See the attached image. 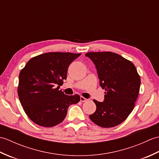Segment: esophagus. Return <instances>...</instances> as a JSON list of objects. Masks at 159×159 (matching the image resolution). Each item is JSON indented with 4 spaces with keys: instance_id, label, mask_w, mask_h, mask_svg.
Listing matches in <instances>:
<instances>
[{
    "instance_id": "34e87169",
    "label": "esophagus",
    "mask_w": 159,
    "mask_h": 159,
    "mask_svg": "<svg viewBox=\"0 0 159 159\" xmlns=\"http://www.w3.org/2000/svg\"><path fill=\"white\" fill-rule=\"evenodd\" d=\"M88 100H89V99H87V98H85L80 96V101H81V102H87Z\"/></svg>"
}]
</instances>
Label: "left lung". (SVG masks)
<instances>
[{
  "label": "left lung",
  "instance_id": "8db88e82",
  "mask_svg": "<svg viewBox=\"0 0 159 159\" xmlns=\"http://www.w3.org/2000/svg\"><path fill=\"white\" fill-rule=\"evenodd\" d=\"M85 56L95 64L100 85L106 91L104 102L93 100L96 110L89 118L101 127L116 126L134 109L139 92L140 76L134 64L118 54L91 52Z\"/></svg>",
  "mask_w": 159,
  "mask_h": 159
}]
</instances>
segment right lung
Wrapping results in <instances>:
<instances>
[{"mask_svg":"<svg viewBox=\"0 0 159 159\" xmlns=\"http://www.w3.org/2000/svg\"><path fill=\"white\" fill-rule=\"evenodd\" d=\"M81 54L53 52L33 57L19 74L18 97L33 122L52 127L62 122L67 109L80 101L78 94L67 96L59 90L67 79L70 64Z\"/></svg>","mask_w":159,"mask_h":159,"instance_id":"right-lung-1","label":"right lung"}]
</instances>
